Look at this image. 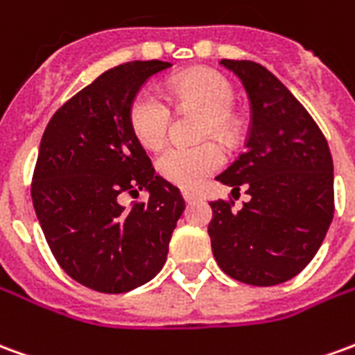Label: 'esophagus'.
<instances>
[{
    "instance_id": "34e87169",
    "label": "esophagus",
    "mask_w": 355,
    "mask_h": 355,
    "mask_svg": "<svg viewBox=\"0 0 355 355\" xmlns=\"http://www.w3.org/2000/svg\"><path fill=\"white\" fill-rule=\"evenodd\" d=\"M182 198H184V202H188V203L200 200V196L196 194V192H192V190H182Z\"/></svg>"
}]
</instances>
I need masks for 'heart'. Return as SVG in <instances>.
<instances>
[{"mask_svg":"<svg viewBox=\"0 0 355 355\" xmlns=\"http://www.w3.org/2000/svg\"><path fill=\"white\" fill-rule=\"evenodd\" d=\"M169 94L180 105H196L207 113L205 132L227 138L232 132L229 111L234 103V90L223 74L209 69H196L171 80ZM128 125L136 140L146 148H157L165 140L171 125L167 101L152 88H142L128 105ZM225 152L219 144L167 146L155 159L157 173L173 184L194 188L203 178L219 171Z\"/></svg>","mask_w":355,"mask_h":355,"instance_id":"1","label":"heart"}]
</instances>
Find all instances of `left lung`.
Listing matches in <instances>:
<instances>
[{"label": "left lung", "instance_id": "1", "mask_svg": "<svg viewBox=\"0 0 355 355\" xmlns=\"http://www.w3.org/2000/svg\"><path fill=\"white\" fill-rule=\"evenodd\" d=\"M252 105L246 152L217 180L246 186L250 202H211L207 227L215 261L254 286L290 281L306 267L334 215L333 157L323 132L284 84L254 61L223 59Z\"/></svg>", "mask_w": 355, "mask_h": 355}]
</instances>
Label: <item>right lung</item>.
Masks as SVG:
<instances>
[{
  "label": "right lung",
  "mask_w": 355,
  "mask_h": 355,
  "mask_svg": "<svg viewBox=\"0 0 355 355\" xmlns=\"http://www.w3.org/2000/svg\"><path fill=\"white\" fill-rule=\"evenodd\" d=\"M165 61H130L100 74L57 109L40 142L34 211L61 269L84 286L121 294L142 286L167 261L184 211L177 186L155 175L128 125V105ZM148 202L126 210L118 196Z\"/></svg>",
  "instance_id": "obj_1"
}]
</instances>
